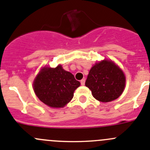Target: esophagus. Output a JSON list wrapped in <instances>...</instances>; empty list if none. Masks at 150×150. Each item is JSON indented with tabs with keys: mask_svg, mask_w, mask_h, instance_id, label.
Listing matches in <instances>:
<instances>
[{
	"mask_svg": "<svg viewBox=\"0 0 150 150\" xmlns=\"http://www.w3.org/2000/svg\"><path fill=\"white\" fill-rule=\"evenodd\" d=\"M81 84L82 86H83V85L85 84V79H82L81 81Z\"/></svg>",
	"mask_w": 150,
	"mask_h": 150,
	"instance_id": "34e87169",
	"label": "esophagus"
}]
</instances>
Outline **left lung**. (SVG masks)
Masks as SVG:
<instances>
[{
    "instance_id": "obj_1",
    "label": "left lung",
    "mask_w": 150,
    "mask_h": 150,
    "mask_svg": "<svg viewBox=\"0 0 150 150\" xmlns=\"http://www.w3.org/2000/svg\"><path fill=\"white\" fill-rule=\"evenodd\" d=\"M124 72L112 61L96 63L89 70L85 85L93 97L100 102H110L119 97L125 88Z\"/></svg>"
}]
</instances>
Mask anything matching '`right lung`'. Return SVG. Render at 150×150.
<instances>
[{"label": "right lung", "instance_id": "right-lung-1", "mask_svg": "<svg viewBox=\"0 0 150 150\" xmlns=\"http://www.w3.org/2000/svg\"><path fill=\"white\" fill-rule=\"evenodd\" d=\"M80 85L71 72L58 65L55 68H42L35 78L33 89L43 103L52 108H61L72 100Z\"/></svg>", "mask_w": 150, "mask_h": 150}]
</instances>
